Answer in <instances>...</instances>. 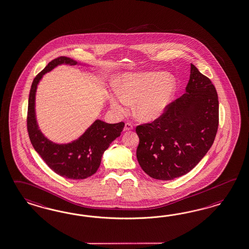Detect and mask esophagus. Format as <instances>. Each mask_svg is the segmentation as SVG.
Segmentation results:
<instances>
[{
  "label": "esophagus",
  "instance_id": "obj_1",
  "mask_svg": "<svg viewBox=\"0 0 249 249\" xmlns=\"http://www.w3.org/2000/svg\"><path fill=\"white\" fill-rule=\"evenodd\" d=\"M133 129H134V127H133L132 124L126 123L125 125H124V132H128V131H132Z\"/></svg>",
  "mask_w": 249,
  "mask_h": 249
}]
</instances>
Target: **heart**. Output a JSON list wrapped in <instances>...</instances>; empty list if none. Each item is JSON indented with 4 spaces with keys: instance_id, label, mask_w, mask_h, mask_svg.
Instances as JSON below:
<instances>
[{
    "instance_id": "b5f03b06",
    "label": "heart",
    "mask_w": 249,
    "mask_h": 249,
    "mask_svg": "<svg viewBox=\"0 0 249 249\" xmlns=\"http://www.w3.org/2000/svg\"><path fill=\"white\" fill-rule=\"evenodd\" d=\"M178 90V82L172 74L156 72L124 73L117 89L109 94L111 108L116 114L126 113L134 103L135 116L142 122H154L165 115Z\"/></svg>"
}]
</instances>
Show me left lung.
<instances>
[{"mask_svg": "<svg viewBox=\"0 0 249 249\" xmlns=\"http://www.w3.org/2000/svg\"><path fill=\"white\" fill-rule=\"evenodd\" d=\"M218 125V98L214 85L191 64L185 94L165 115L136 127V157L150 177L171 180L191 172L209 152Z\"/></svg>", "mask_w": 249, "mask_h": 249, "instance_id": "8db88e82", "label": "left lung"}]
</instances>
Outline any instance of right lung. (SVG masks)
Instances as JSON below:
<instances>
[{"mask_svg":"<svg viewBox=\"0 0 249 249\" xmlns=\"http://www.w3.org/2000/svg\"><path fill=\"white\" fill-rule=\"evenodd\" d=\"M61 65L90 67L71 57H59L50 62L34 78L29 96L28 132L32 146L53 172L64 178L83 179L96 173L103 154L111 142L121 135L124 123L107 124L96 119L76 140L65 143H57L46 137L37 121L36 93L45 74Z\"/></svg>","mask_w":249,"mask_h":249,"instance_id":"add662e5","label":"right lung"}]
</instances>
